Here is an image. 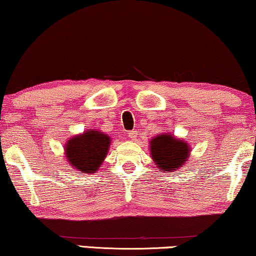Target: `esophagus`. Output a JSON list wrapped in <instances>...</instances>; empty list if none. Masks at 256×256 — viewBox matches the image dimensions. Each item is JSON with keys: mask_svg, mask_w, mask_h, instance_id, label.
<instances>
[{"mask_svg": "<svg viewBox=\"0 0 256 256\" xmlns=\"http://www.w3.org/2000/svg\"><path fill=\"white\" fill-rule=\"evenodd\" d=\"M128 136H130V139H131V140H136V136H138V132H136V131H131V132L128 133Z\"/></svg>", "mask_w": 256, "mask_h": 256, "instance_id": "34e87169", "label": "esophagus"}]
</instances>
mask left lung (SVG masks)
<instances>
[{"instance_id": "8db88e82", "label": "left lung", "mask_w": 256, "mask_h": 256, "mask_svg": "<svg viewBox=\"0 0 256 256\" xmlns=\"http://www.w3.org/2000/svg\"><path fill=\"white\" fill-rule=\"evenodd\" d=\"M150 158L160 171H177L188 163L190 144L171 133H161L150 141Z\"/></svg>"}]
</instances>
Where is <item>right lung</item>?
Here are the masks:
<instances>
[{
    "label": "right lung",
    "instance_id": "1",
    "mask_svg": "<svg viewBox=\"0 0 256 256\" xmlns=\"http://www.w3.org/2000/svg\"><path fill=\"white\" fill-rule=\"evenodd\" d=\"M112 138L98 130L87 128L64 144V155L72 169L80 174H95L108 154Z\"/></svg>",
    "mask_w": 256,
    "mask_h": 256
}]
</instances>
